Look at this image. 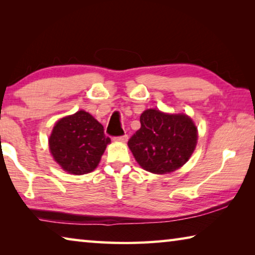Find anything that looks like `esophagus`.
<instances>
[{
    "label": "esophagus",
    "mask_w": 255,
    "mask_h": 255,
    "mask_svg": "<svg viewBox=\"0 0 255 255\" xmlns=\"http://www.w3.org/2000/svg\"><path fill=\"white\" fill-rule=\"evenodd\" d=\"M127 139H128V136H127V135L118 136V137H115V138H114L115 141H119V143H126Z\"/></svg>",
    "instance_id": "34e87169"
}]
</instances>
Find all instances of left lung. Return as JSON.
Here are the masks:
<instances>
[{"label": "left lung", "mask_w": 255, "mask_h": 255, "mask_svg": "<svg viewBox=\"0 0 255 255\" xmlns=\"http://www.w3.org/2000/svg\"><path fill=\"white\" fill-rule=\"evenodd\" d=\"M197 139V127L187 115L147 109L141 114L140 128L128 140V146L144 170L165 174L188 162Z\"/></svg>", "instance_id": "8db88e82"}]
</instances>
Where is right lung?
I'll return each instance as SVG.
<instances>
[{"label": "right lung", "mask_w": 255, "mask_h": 255, "mask_svg": "<svg viewBox=\"0 0 255 255\" xmlns=\"http://www.w3.org/2000/svg\"><path fill=\"white\" fill-rule=\"evenodd\" d=\"M48 141L50 153L62 169L81 175L98 166L110 138L97 119L80 110L58 120Z\"/></svg>", "instance_id": "obj_1"}]
</instances>
